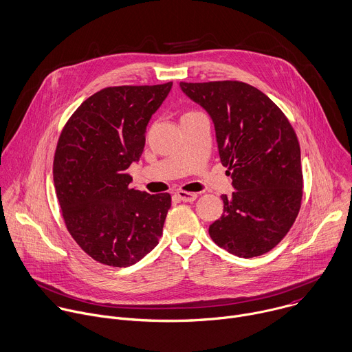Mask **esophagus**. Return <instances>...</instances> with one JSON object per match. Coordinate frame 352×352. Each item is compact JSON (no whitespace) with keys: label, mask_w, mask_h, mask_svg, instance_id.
<instances>
[{"label":"esophagus","mask_w":352,"mask_h":352,"mask_svg":"<svg viewBox=\"0 0 352 352\" xmlns=\"http://www.w3.org/2000/svg\"><path fill=\"white\" fill-rule=\"evenodd\" d=\"M177 196L182 200V201H195L197 199V193L193 192H185V190H178Z\"/></svg>","instance_id":"esophagus-1"}]
</instances>
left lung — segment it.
<instances>
[{"mask_svg": "<svg viewBox=\"0 0 352 352\" xmlns=\"http://www.w3.org/2000/svg\"><path fill=\"white\" fill-rule=\"evenodd\" d=\"M211 116L221 164L236 190L222 195L223 212L210 225L214 243L252 258L287 235L302 200L300 144L285 113L256 87L236 81L181 82Z\"/></svg>", "mask_w": 352, "mask_h": 352, "instance_id": "8db88e82", "label": "left lung"}]
</instances>
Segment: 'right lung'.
I'll return each mask as SVG.
<instances>
[{"label":"right lung","mask_w":352,"mask_h":352,"mask_svg":"<svg viewBox=\"0 0 352 352\" xmlns=\"http://www.w3.org/2000/svg\"><path fill=\"white\" fill-rule=\"evenodd\" d=\"M173 82L106 87L87 98L66 122L54 156V184L65 225L95 261L124 268L163 235L170 193L130 188L146 126Z\"/></svg>","instance_id":"right-lung-1"}]
</instances>
